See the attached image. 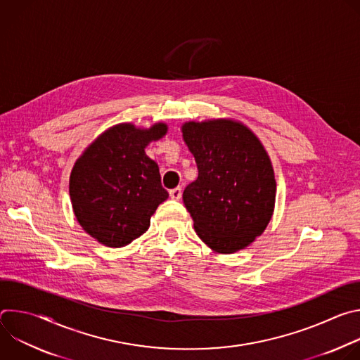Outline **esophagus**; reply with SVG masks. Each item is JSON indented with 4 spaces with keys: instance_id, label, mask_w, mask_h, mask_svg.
Masks as SVG:
<instances>
[{
    "instance_id": "esophagus-1",
    "label": "esophagus",
    "mask_w": 360,
    "mask_h": 360,
    "mask_svg": "<svg viewBox=\"0 0 360 360\" xmlns=\"http://www.w3.org/2000/svg\"><path fill=\"white\" fill-rule=\"evenodd\" d=\"M169 196H171L172 199H175V200L181 199V196H182V189H181L179 186H178V188L171 189V191H169Z\"/></svg>"
}]
</instances>
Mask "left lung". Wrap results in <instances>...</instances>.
Here are the masks:
<instances>
[{"mask_svg": "<svg viewBox=\"0 0 360 360\" xmlns=\"http://www.w3.org/2000/svg\"><path fill=\"white\" fill-rule=\"evenodd\" d=\"M184 139L198 178L184 203L198 236L219 253L246 248L269 224L276 182L268 153L245 125L231 120L186 122Z\"/></svg>", "mask_w": 360, "mask_h": 360, "instance_id": "1", "label": "left lung"}]
</instances>
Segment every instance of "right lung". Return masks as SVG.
Returning a JSON list of instances; mask_svg holds the SVG:
<instances>
[{
  "mask_svg": "<svg viewBox=\"0 0 360 360\" xmlns=\"http://www.w3.org/2000/svg\"><path fill=\"white\" fill-rule=\"evenodd\" d=\"M165 124L138 129L120 124L101 134L75 162L70 176L74 214L86 233L121 248L149 228L158 205L168 198L158 165L145 146L167 134Z\"/></svg>",
  "mask_w": 360,
  "mask_h": 360,
  "instance_id": "1",
  "label": "right lung"
}]
</instances>
